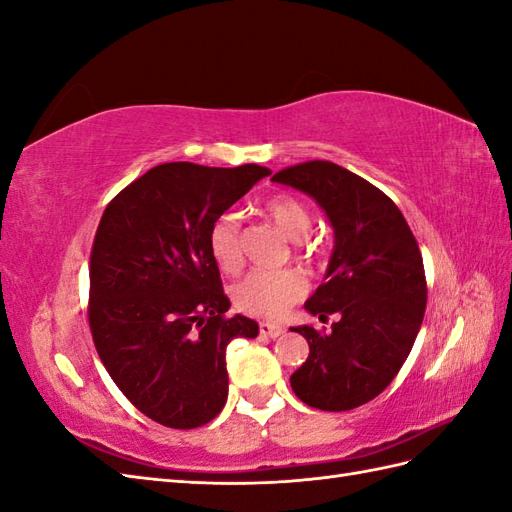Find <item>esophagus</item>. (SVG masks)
<instances>
[{"label": "esophagus", "mask_w": 512, "mask_h": 512, "mask_svg": "<svg viewBox=\"0 0 512 512\" xmlns=\"http://www.w3.org/2000/svg\"><path fill=\"white\" fill-rule=\"evenodd\" d=\"M259 334L268 336V339H277V336L284 334V328L275 323H259Z\"/></svg>", "instance_id": "obj_1"}]
</instances>
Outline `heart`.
Masks as SVG:
<instances>
[{
	"label": "heart",
	"instance_id": "b5f03b06",
	"mask_svg": "<svg viewBox=\"0 0 512 512\" xmlns=\"http://www.w3.org/2000/svg\"><path fill=\"white\" fill-rule=\"evenodd\" d=\"M266 215L292 242H301L312 228V213L295 195H275L266 202ZM209 250L222 273L237 275L244 266L242 220L239 213L217 215L209 228ZM308 292L297 270H255L233 288V303L239 312L259 319H279Z\"/></svg>",
	"mask_w": 512,
	"mask_h": 512
}]
</instances>
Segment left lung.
I'll return each instance as SVG.
<instances>
[{"mask_svg":"<svg viewBox=\"0 0 512 512\" xmlns=\"http://www.w3.org/2000/svg\"><path fill=\"white\" fill-rule=\"evenodd\" d=\"M273 180L317 200L334 228L325 284L306 310L319 319L339 314V321L330 334L292 328L310 345L290 376L292 391L314 409L361 407L400 372L422 325L427 279L418 242L383 191L334 162H301Z\"/></svg>","mask_w":512,"mask_h":512,"instance_id":"8db88e82","label":"left lung"}]
</instances>
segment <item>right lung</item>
<instances>
[{"mask_svg":"<svg viewBox=\"0 0 512 512\" xmlns=\"http://www.w3.org/2000/svg\"><path fill=\"white\" fill-rule=\"evenodd\" d=\"M270 169L165 162L107 204L90 257V330L116 387L147 418L195 429L224 409L226 345L255 339L209 250L217 215Z\"/></svg>","mask_w":512,"mask_h":512,"instance_id":"1","label":"right lung"}]
</instances>
